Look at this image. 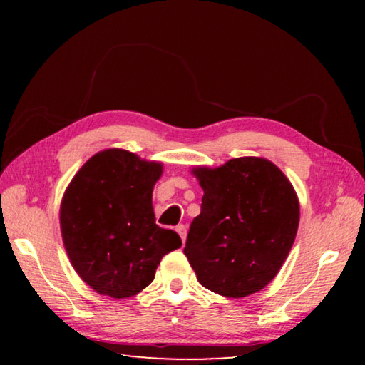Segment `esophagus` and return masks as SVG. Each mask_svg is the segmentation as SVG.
I'll list each match as a JSON object with an SVG mask.
<instances>
[{
  "instance_id": "obj_1",
  "label": "esophagus",
  "mask_w": 365,
  "mask_h": 365,
  "mask_svg": "<svg viewBox=\"0 0 365 365\" xmlns=\"http://www.w3.org/2000/svg\"><path fill=\"white\" fill-rule=\"evenodd\" d=\"M177 233L180 235V238H182V243H185V240H187V227L185 225H177Z\"/></svg>"
}]
</instances>
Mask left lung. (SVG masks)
I'll return each mask as SVG.
<instances>
[{"mask_svg":"<svg viewBox=\"0 0 365 365\" xmlns=\"http://www.w3.org/2000/svg\"><path fill=\"white\" fill-rule=\"evenodd\" d=\"M191 174L205 191L183 250L197 282L227 298L261 292L279 274L298 232L292 182L272 160L256 156L196 165Z\"/></svg>","mask_w":365,"mask_h":365,"instance_id":"1","label":"left lung"}]
</instances>
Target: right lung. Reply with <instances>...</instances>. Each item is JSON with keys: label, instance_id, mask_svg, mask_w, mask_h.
Segmentation results:
<instances>
[{"label": "right lung", "instance_id": "right-lung-1", "mask_svg": "<svg viewBox=\"0 0 365 365\" xmlns=\"http://www.w3.org/2000/svg\"><path fill=\"white\" fill-rule=\"evenodd\" d=\"M163 169L159 160L109 148L67 185L59 209L63 243L72 267L98 294H138L154 280L160 259L182 246L154 217L153 190Z\"/></svg>", "mask_w": 365, "mask_h": 365}]
</instances>
